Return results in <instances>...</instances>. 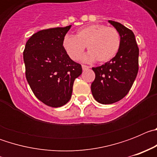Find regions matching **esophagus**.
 Segmentation results:
<instances>
[{"label": "esophagus", "instance_id": "esophagus-1", "mask_svg": "<svg viewBox=\"0 0 157 157\" xmlns=\"http://www.w3.org/2000/svg\"><path fill=\"white\" fill-rule=\"evenodd\" d=\"M82 70H83V71L88 70V69L90 68V67H89V66H87V65H84V64H82Z\"/></svg>", "mask_w": 157, "mask_h": 157}]
</instances>
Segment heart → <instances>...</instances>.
<instances>
[{
  "instance_id": "obj_1",
  "label": "heart",
  "mask_w": 157,
  "mask_h": 157,
  "mask_svg": "<svg viewBox=\"0 0 157 157\" xmlns=\"http://www.w3.org/2000/svg\"><path fill=\"white\" fill-rule=\"evenodd\" d=\"M120 34L114 27L103 24H91L78 30L75 37L65 36L63 48L72 60H78L82 56L85 47L89 53L85 61L105 63L114 58L120 49Z\"/></svg>"
}]
</instances>
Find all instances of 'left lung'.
Masks as SVG:
<instances>
[{"label": "left lung", "instance_id": "1", "mask_svg": "<svg viewBox=\"0 0 157 157\" xmlns=\"http://www.w3.org/2000/svg\"><path fill=\"white\" fill-rule=\"evenodd\" d=\"M109 22L120 33L121 43L114 58L92 68L95 73V79L91 84L92 94L103 105L123 99L130 91L138 71L139 49L134 33L118 22Z\"/></svg>", "mask_w": 157, "mask_h": 157}]
</instances>
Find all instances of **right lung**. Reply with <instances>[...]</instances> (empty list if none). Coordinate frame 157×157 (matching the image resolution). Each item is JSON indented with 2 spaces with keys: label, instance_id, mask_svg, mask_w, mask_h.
<instances>
[{
  "label": "right lung",
  "instance_id": "obj_1",
  "mask_svg": "<svg viewBox=\"0 0 157 157\" xmlns=\"http://www.w3.org/2000/svg\"><path fill=\"white\" fill-rule=\"evenodd\" d=\"M71 27L37 32L29 38L23 51L30 89L37 99L52 108L70 101L75 79L82 71L81 64L70 59L63 48V40Z\"/></svg>",
  "mask_w": 157,
  "mask_h": 157
}]
</instances>
